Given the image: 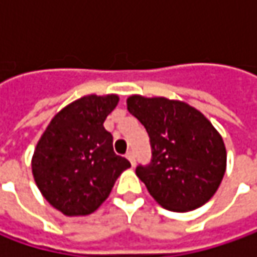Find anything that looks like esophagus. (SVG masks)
<instances>
[{
  "label": "esophagus",
  "instance_id": "obj_1",
  "mask_svg": "<svg viewBox=\"0 0 257 257\" xmlns=\"http://www.w3.org/2000/svg\"><path fill=\"white\" fill-rule=\"evenodd\" d=\"M125 157L130 160L132 166H136V156H134V152H128V153L125 154Z\"/></svg>",
  "mask_w": 257,
  "mask_h": 257
}]
</instances>
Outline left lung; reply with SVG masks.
<instances>
[{"mask_svg": "<svg viewBox=\"0 0 257 257\" xmlns=\"http://www.w3.org/2000/svg\"><path fill=\"white\" fill-rule=\"evenodd\" d=\"M127 110L150 137L152 163L136 174L156 202L172 212H189L207 203L226 172L222 136L199 110L164 97L127 98Z\"/></svg>", "mask_w": 257, "mask_h": 257, "instance_id": "8db88e82", "label": "left lung"}]
</instances>
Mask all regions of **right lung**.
<instances>
[{
  "instance_id": "1",
  "label": "right lung",
  "mask_w": 257,
  "mask_h": 257,
  "mask_svg": "<svg viewBox=\"0 0 257 257\" xmlns=\"http://www.w3.org/2000/svg\"><path fill=\"white\" fill-rule=\"evenodd\" d=\"M118 95H84L53 117L35 147L31 169L44 199L65 216H87L108 197L132 164L113 150L104 128Z\"/></svg>"
}]
</instances>
